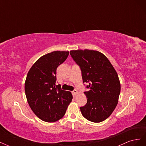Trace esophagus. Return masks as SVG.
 Here are the masks:
<instances>
[{"instance_id":"obj_1","label":"esophagus","mask_w":146,"mask_h":146,"mask_svg":"<svg viewBox=\"0 0 146 146\" xmlns=\"http://www.w3.org/2000/svg\"><path fill=\"white\" fill-rule=\"evenodd\" d=\"M77 93H78V91L76 90H74V91H72V94L73 97H76L77 96Z\"/></svg>"}]
</instances>
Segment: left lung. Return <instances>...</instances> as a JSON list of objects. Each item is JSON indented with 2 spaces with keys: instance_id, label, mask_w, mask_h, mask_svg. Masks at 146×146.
<instances>
[{
  "instance_id": "8db88e82",
  "label": "left lung",
  "mask_w": 146,
  "mask_h": 146,
  "mask_svg": "<svg viewBox=\"0 0 146 146\" xmlns=\"http://www.w3.org/2000/svg\"><path fill=\"white\" fill-rule=\"evenodd\" d=\"M87 83V103L80 109L83 116L92 122L104 121L111 115L118 102L121 84L116 71L103 54L92 50L70 51Z\"/></svg>"
}]
</instances>
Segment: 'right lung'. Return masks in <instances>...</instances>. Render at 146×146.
<instances>
[{"label":"right lung","mask_w":146,"mask_h":146,"mask_svg":"<svg viewBox=\"0 0 146 146\" xmlns=\"http://www.w3.org/2000/svg\"><path fill=\"white\" fill-rule=\"evenodd\" d=\"M69 52L54 51L43 55L32 66L25 83L27 102L42 121L52 122L66 113L72 99L71 92L55 85L56 69L68 58Z\"/></svg>","instance_id":"add662e5"}]
</instances>
